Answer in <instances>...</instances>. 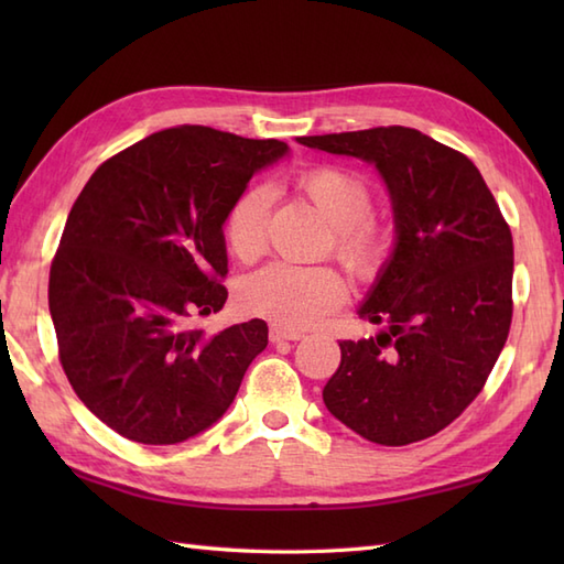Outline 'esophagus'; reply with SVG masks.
<instances>
[{
  "label": "esophagus",
  "instance_id": "esophagus-1",
  "mask_svg": "<svg viewBox=\"0 0 564 564\" xmlns=\"http://www.w3.org/2000/svg\"><path fill=\"white\" fill-rule=\"evenodd\" d=\"M269 339H271L273 344H279V341H297V339H303V334H301V332L281 329V327H271V329H269Z\"/></svg>",
  "mask_w": 564,
  "mask_h": 564
}]
</instances>
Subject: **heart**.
<instances>
[{"label":"heart","instance_id":"heart-1","mask_svg":"<svg viewBox=\"0 0 564 564\" xmlns=\"http://www.w3.org/2000/svg\"><path fill=\"white\" fill-rule=\"evenodd\" d=\"M334 227V257L356 279L376 281L392 259V235L370 218L373 191L361 174L319 164L295 178ZM271 191L261 184L245 188L225 215V239L239 261H254L267 249ZM346 301V281L332 267H295L275 261L251 273L239 289L245 313L283 329H305Z\"/></svg>","mask_w":564,"mask_h":564}]
</instances>
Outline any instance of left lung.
I'll return each mask as SVG.
<instances>
[{"label":"left lung","instance_id":"left-lung-1","mask_svg":"<svg viewBox=\"0 0 564 564\" xmlns=\"http://www.w3.org/2000/svg\"><path fill=\"white\" fill-rule=\"evenodd\" d=\"M378 166L394 213L392 259L358 317L376 337L339 341L322 390L341 424L380 446L446 429L492 373L511 327L513 242L492 191L463 152L414 128L297 138Z\"/></svg>","mask_w":564,"mask_h":564}]
</instances>
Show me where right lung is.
<instances>
[{"instance_id":"add662e5","label":"right lung","mask_w":564,"mask_h":564,"mask_svg":"<svg viewBox=\"0 0 564 564\" xmlns=\"http://www.w3.org/2000/svg\"><path fill=\"white\" fill-rule=\"evenodd\" d=\"M289 152L206 126L160 130L106 160L72 206L47 283L57 354L77 398L148 446L227 412L269 327L206 334L223 310L225 215L249 178Z\"/></svg>"}]
</instances>
